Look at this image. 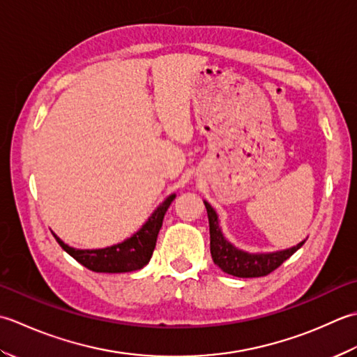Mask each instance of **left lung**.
I'll list each match as a JSON object with an SVG mask.
<instances>
[{"label": "left lung", "mask_w": 357, "mask_h": 357, "mask_svg": "<svg viewBox=\"0 0 357 357\" xmlns=\"http://www.w3.org/2000/svg\"><path fill=\"white\" fill-rule=\"evenodd\" d=\"M203 203L206 206L209 220L211 256H213L214 264L227 274L236 275V278H261L279 268L305 243V240H302L301 243L291 246V248L273 252H248L238 250L223 236L215 209L206 200H203Z\"/></svg>", "instance_id": "1"}]
</instances>
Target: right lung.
Listing matches in <instances>:
<instances>
[{"instance_id": "add662e5", "label": "right lung", "mask_w": 357, "mask_h": 357, "mask_svg": "<svg viewBox=\"0 0 357 357\" xmlns=\"http://www.w3.org/2000/svg\"><path fill=\"white\" fill-rule=\"evenodd\" d=\"M176 199V194H171L165 202L160 203L157 209L152 213L148 220L143 223V227L134 232L123 242L106 246L98 250H78L72 248L68 243L52 232L56 242L69 256L74 257L78 264L86 266L87 270L96 273H130L137 271L149 264L152 252L155 248L158 231L162 228L163 217L166 211L171 206L172 200Z\"/></svg>"}]
</instances>
